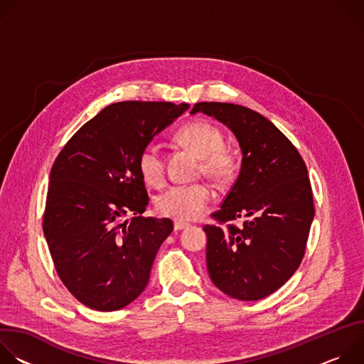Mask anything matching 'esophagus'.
<instances>
[{
    "label": "esophagus",
    "mask_w": 364,
    "mask_h": 364,
    "mask_svg": "<svg viewBox=\"0 0 364 364\" xmlns=\"http://www.w3.org/2000/svg\"><path fill=\"white\" fill-rule=\"evenodd\" d=\"M188 225L187 223H184V222H174V229L176 230H183V229H186Z\"/></svg>",
    "instance_id": "34e87169"
}]
</instances>
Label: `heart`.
<instances>
[{
  "instance_id": "1",
  "label": "heart",
  "mask_w": 364,
  "mask_h": 364,
  "mask_svg": "<svg viewBox=\"0 0 364 364\" xmlns=\"http://www.w3.org/2000/svg\"><path fill=\"white\" fill-rule=\"evenodd\" d=\"M178 139L201 159V171L216 183H226L236 170L235 154L225 148L223 131L205 119L186 124L178 131ZM138 168L144 180L160 186L166 176L164 154L159 144H145L138 155ZM213 198L210 187L204 183L174 186L157 200L160 215L177 222H190L203 215Z\"/></svg>"
}]
</instances>
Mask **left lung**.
Masks as SVG:
<instances>
[{
    "label": "left lung",
    "instance_id": "left-lung-1",
    "mask_svg": "<svg viewBox=\"0 0 364 364\" xmlns=\"http://www.w3.org/2000/svg\"><path fill=\"white\" fill-rule=\"evenodd\" d=\"M196 112L229 127L243 154L239 177L212 213L218 225L204 226L207 271L226 295L262 299L294 275L305 253L316 213L306 166L261 114L223 102H198L190 114Z\"/></svg>",
    "mask_w": 364,
    "mask_h": 364
}]
</instances>
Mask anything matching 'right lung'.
<instances>
[{
	"label": "right lung",
	"instance_id": "add662e5",
	"mask_svg": "<svg viewBox=\"0 0 364 364\" xmlns=\"http://www.w3.org/2000/svg\"><path fill=\"white\" fill-rule=\"evenodd\" d=\"M187 103L117 102L62 148L50 173L43 232L69 292L97 311H117L146 287L170 219L142 218L149 197L138 168L141 148ZM127 214L136 218L124 221Z\"/></svg>",
	"mask_w": 364,
	"mask_h": 364
}]
</instances>
